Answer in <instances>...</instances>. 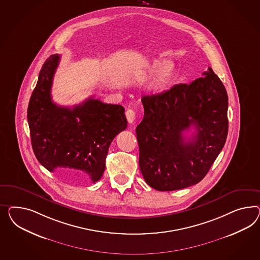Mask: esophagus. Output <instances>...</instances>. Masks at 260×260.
Returning a JSON list of instances; mask_svg holds the SVG:
<instances>
[{"instance_id":"obj_1","label":"esophagus","mask_w":260,"mask_h":260,"mask_svg":"<svg viewBox=\"0 0 260 260\" xmlns=\"http://www.w3.org/2000/svg\"><path fill=\"white\" fill-rule=\"evenodd\" d=\"M126 117L128 123H131V124L134 123L135 117H136V114H135V112H134V110H131V109L127 110L126 112Z\"/></svg>"}]
</instances>
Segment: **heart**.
<instances>
[{
    "mask_svg": "<svg viewBox=\"0 0 260 260\" xmlns=\"http://www.w3.org/2000/svg\"><path fill=\"white\" fill-rule=\"evenodd\" d=\"M176 71L175 64L171 61H165L158 67L150 83L148 85V90L152 92L164 90L167 85L174 76Z\"/></svg>",
    "mask_w": 260,
    "mask_h": 260,
    "instance_id": "1",
    "label": "heart"
}]
</instances>
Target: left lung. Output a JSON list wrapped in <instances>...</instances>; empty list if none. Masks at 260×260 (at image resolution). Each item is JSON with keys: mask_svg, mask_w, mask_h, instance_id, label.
Wrapping results in <instances>:
<instances>
[{"mask_svg": "<svg viewBox=\"0 0 260 260\" xmlns=\"http://www.w3.org/2000/svg\"><path fill=\"white\" fill-rule=\"evenodd\" d=\"M190 84H176L142 98L144 118L136 127L139 167L158 191L183 189L200 183L224 146L228 95L210 67ZM197 131L186 140L183 132Z\"/></svg>", "mask_w": 260, "mask_h": 260, "instance_id": "8db88e82", "label": "left lung"}]
</instances>
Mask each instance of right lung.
Masks as SVG:
<instances>
[{
	"label": "right lung",
	"mask_w": 260,
	"mask_h": 260,
	"mask_svg": "<svg viewBox=\"0 0 260 260\" xmlns=\"http://www.w3.org/2000/svg\"><path fill=\"white\" fill-rule=\"evenodd\" d=\"M60 56L43 63L27 109L36 158L50 172L72 183H95L105 170L106 156L113 138L126 129L123 106L92 98L73 108L52 101L53 78Z\"/></svg>",
	"instance_id": "1"
}]
</instances>
